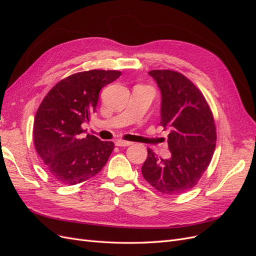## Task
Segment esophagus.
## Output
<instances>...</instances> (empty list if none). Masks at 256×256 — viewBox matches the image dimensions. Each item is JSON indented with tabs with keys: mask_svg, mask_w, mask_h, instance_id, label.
Segmentation results:
<instances>
[{
	"mask_svg": "<svg viewBox=\"0 0 256 256\" xmlns=\"http://www.w3.org/2000/svg\"><path fill=\"white\" fill-rule=\"evenodd\" d=\"M132 143L129 142V141H124V140H118L115 142V145L116 146H120V147H124V146H129Z\"/></svg>",
	"mask_w": 256,
	"mask_h": 256,
	"instance_id": "1",
	"label": "esophagus"
}]
</instances>
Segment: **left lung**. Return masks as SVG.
<instances>
[{
  "mask_svg": "<svg viewBox=\"0 0 256 256\" xmlns=\"http://www.w3.org/2000/svg\"><path fill=\"white\" fill-rule=\"evenodd\" d=\"M161 92L160 125L168 129L171 158L147 148L142 166L145 180L164 194H182L198 182L210 164L216 132L212 112L200 90L173 70L148 72Z\"/></svg>",
  "mask_w": 256,
  "mask_h": 256,
  "instance_id": "1",
  "label": "left lung"
}]
</instances>
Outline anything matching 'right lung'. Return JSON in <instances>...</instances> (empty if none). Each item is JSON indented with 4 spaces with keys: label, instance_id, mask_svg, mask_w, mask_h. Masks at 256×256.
Instances as JSON below:
<instances>
[{
    "label": "right lung",
    "instance_id": "1",
    "mask_svg": "<svg viewBox=\"0 0 256 256\" xmlns=\"http://www.w3.org/2000/svg\"><path fill=\"white\" fill-rule=\"evenodd\" d=\"M120 74L97 69L76 72L56 83L44 98L34 120V145L44 168L58 182L80 184L106 166L114 143L85 136L82 124L95 113L100 90Z\"/></svg>",
    "mask_w": 256,
    "mask_h": 256
}]
</instances>
